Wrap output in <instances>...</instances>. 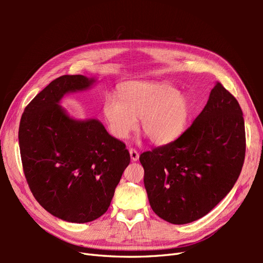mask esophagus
I'll return each mask as SVG.
<instances>
[{
    "label": "esophagus",
    "mask_w": 263,
    "mask_h": 263,
    "mask_svg": "<svg viewBox=\"0 0 263 263\" xmlns=\"http://www.w3.org/2000/svg\"><path fill=\"white\" fill-rule=\"evenodd\" d=\"M129 154H130V159H132L133 161H137L138 159H139V154H138L137 150L130 148L129 149Z\"/></svg>",
    "instance_id": "obj_1"
}]
</instances>
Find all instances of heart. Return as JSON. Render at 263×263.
Returning a JSON list of instances; mask_svg holds the SVG:
<instances>
[{"mask_svg": "<svg viewBox=\"0 0 263 263\" xmlns=\"http://www.w3.org/2000/svg\"><path fill=\"white\" fill-rule=\"evenodd\" d=\"M118 97L108 94L103 102V115L109 133L124 139L136 129L156 145L177 139L184 132L191 112L187 97L168 83L129 82L119 89Z\"/></svg>", "mask_w": 263, "mask_h": 263, "instance_id": "heart-1", "label": "heart"}]
</instances>
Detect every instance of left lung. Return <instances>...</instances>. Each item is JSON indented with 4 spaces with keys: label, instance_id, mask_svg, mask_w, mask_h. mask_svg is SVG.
I'll list each match as a JSON object with an SVG mask.
<instances>
[{
    "label": "left lung",
    "instance_id": "1",
    "mask_svg": "<svg viewBox=\"0 0 263 263\" xmlns=\"http://www.w3.org/2000/svg\"><path fill=\"white\" fill-rule=\"evenodd\" d=\"M245 154L242 110L217 82L201 114L180 137L140 155L151 209L176 225L205 216L235 185Z\"/></svg>",
    "mask_w": 263,
    "mask_h": 263
}]
</instances>
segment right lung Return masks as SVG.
I'll return each instance as SVG.
<instances>
[{
    "instance_id": "add662e5",
    "label": "right lung",
    "mask_w": 263,
    "mask_h": 263,
    "mask_svg": "<svg viewBox=\"0 0 263 263\" xmlns=\"http://www.w3.org/2000/svg\"><path fill=\"white\" fill-rule=\"evenodd\" d=\"M94 79L61 76L24 109L18 129L23 171L36 201L53 216L87 222L104 214L130 156L98 119L76 121L59 101Z\"/></svg>"
}]
</instances>
